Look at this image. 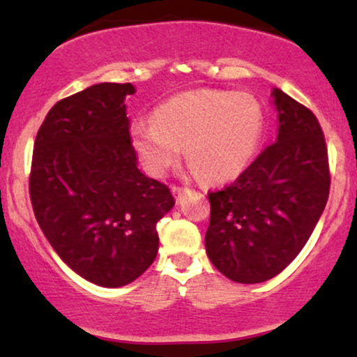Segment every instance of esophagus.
<instances>
[{
    "instance_id": "1",
    "label": "esophagus",
    "mask_w": 357,
    "mask_h": 357,
    "mask_svg": "<svg viewBox=\"0 0 357 357\" xmlns=\"http://www.w3.org/2000/svg\"><path fill=\"white\" fill-rule=\"evenodd\" d=\"M171 191H173V195L176 196V198H181V195H184V192H186V188L173 186V188H171Z\"/></svg>"
}]
</instances>
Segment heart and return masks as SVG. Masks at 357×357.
Wrapping results in <instances>:
<instances>
[{"mask_svg":"<svg viewBox=\"0 0 357 357\" xmlns=\"http://www.w3.org/2000/svg\"><path fill=\"white\" fill-rule=\"evenodd\" d=\"M264 127V107L252 93L196 89L159 104L153 124L130 127V141L153 176L174 166L184 147L195 173L208 183H228L250 166Z\"/></svg>","mask_w":357,"mask_h":357,"instance_id":"b5f03b06","label":"heart"}]
</instances>
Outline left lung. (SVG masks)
Listing matches in <instances>:
<instances>
[{
	"mask_svg": "<svg viewBox=\"0 0 357 357\" xmlns=\"http://www.w3.org/2000/svg\"><path fill=\"white\" fill-rule=\"evenodd\" d=\"M278 130L235 183L208 192V258L238 284L278 275L312 235L329 198V162L319 121L280 89L272 90Z\"/></svg>",
	"mask_w": 357,
	"mask_h": 357,
	"instance_id": "8db88e82",
	"label": "left lung"
}]
</instances>
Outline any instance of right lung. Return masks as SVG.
<instances>
[{
    "label": "right lung",
    "mask_w": 357,
    "mask_h": 357,
    "mask_svg": "<svg viewBox=\"0 0 357 357\" xmlns=\"http://www.w3.org/2000/svg\"><path fill=\"white\" fill-rule=\"evenodd\" d=\"M132 84L92 85L56 102L36 134L30 174L35 218L82 278L122 287L158 255L155 225L174 206L166 184L137 167L126 97Z\"/></svg>",
    "instance_id": "1"
}]
</instances>
